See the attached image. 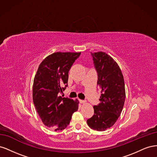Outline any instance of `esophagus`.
<instances>
[{
	"label": "esophagus",
	"instance_id": "esophagus-1",
	"mask_svg": "<svg viewBox=\"0 0 157 157\" xmlns=\"http://www.w3.org/2000/svg\"><path fill=\"white\" fill-rule=\"evenodd\" d=\"M80 102L81 103H82V104H85V103H86V101H84V100H81V99H80Z\"/></svg>",
	"mask_w": 157,
	"mask_h": 157
}]
</instances>
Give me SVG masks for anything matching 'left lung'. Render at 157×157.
I'll return each mask as SVG.
<instances>
[{"instance_id":"obj_1","label":"left lung","mask_w":157,"mask_h":157,"mask_svg":"<svg viewBox=\"0 0 157 157\" xmlns=\"http://www.w3.org/2000/svg\"><path fill=\"white\" fill-rule=\"evenodd\" d=\"M92 56L98 72L101 103L94 106V114L87 120V124L93 130L105 131L115 124L124 107V77L118 63L105 52H94Z\"/></svg>"}]
</instances>
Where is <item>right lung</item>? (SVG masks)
Listing matches in <instances>:
<instances>
[{
    "mask_svg": "<svg viewBox=\"0 0 157 157\" xmlns=\"http://www.w3.org/2000/svg\"><path fill=\"white\" fill-rule=\"evenodd\" d=\"M80 55V52H54L42 61L35 76L33 103L43 124L55 131L65 129L78 110L77 99L62 98L59 93L67 86L69 71Z\"/></svg>",
    "mask_w": 157,
    "mask_h": 157,
    "instance_id": "obj_1",
    "label": "right lung"
}]
</instances>
